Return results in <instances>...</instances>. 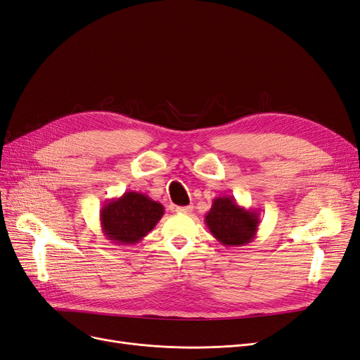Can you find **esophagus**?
Instances as JSON below:
<instances>
[{"instance_id": "1", "label": "esophagus", "mask_w": 360, "mask_h": 360, "mask_svg": "<svg viewBox=\"0 0 360 360\" xmlns=\"http://www.w3.org/2000/svg\"><path fill=\"white\" fill-rule=\"evenodd\" d=\"M193 210V205H184V207H176L177 213H183V214H189Z\"/></svg>"}]
</instances>
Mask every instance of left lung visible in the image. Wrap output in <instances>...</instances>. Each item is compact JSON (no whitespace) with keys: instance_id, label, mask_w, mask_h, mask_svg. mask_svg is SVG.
Returning <instances> with one entry per match:
<instances>
[{"instance_id":"8db88e82","label":"left lung","mask_w":360,"mask_h":360,"mask_svg":"<svg viewBox=\"0 0 360 360\" xmlns=\"http://www.w3.org/2000/svg\"><path fill=\"white\" fill-rule=\"evenodd\" d=\"M204 222L213 237L224 246H245L255 238L259 213L245 209L233 197H217Z\"/></svg>"}]
</instances>
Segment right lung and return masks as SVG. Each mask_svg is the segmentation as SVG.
I'll use <instances>...</instances> for the list:
<instances>
[{
    "label": "right lung",
    "mask_w": 360,
    "mask_h": 360,
    "mask_svg": "<svg viewBox=\"0 0 360 360\" xmlns=\"http://www.w3.org/2000/svg\"><path fill=\"white\" fill-rule=\"evenodd\" d=\"M163 213L160 202L129 191L103 204L99 216L102 233L115 245H136L153 230Z\"/></svg>",
    "instance_id": "add662e5"
}]
</instances>
